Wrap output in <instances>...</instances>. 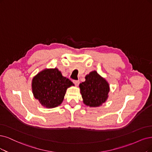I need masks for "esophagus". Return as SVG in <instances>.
Masks as SVG:
<instances>
[{
  "instance_id": "obj_1",
  "label": "esophagus",
  "mask_w": 152,
  "mask_h": 152,
  "mask_svg": "<svg viewBox=\"0 0 152 152\" xmlns=\"http://www.w3.org/2000/svg\"><path fill=\"white\" fill-rule=\"evenodd\" d=\"M72 82L74 83V84L76 86L79 85V84H80V81H78V80H74Z\"/></svg>"
}]
</instances>
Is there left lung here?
Wrapping results in <instances>:
<instances>
[{"mask_svg":"<svg viewBox=\"0 0 152 152\" xmlns=\"http://www.w3.org/2000/svg\"><path fill=\"white\" fill-rule=\"evenodd\" d=\"M85 81L80 84L83 103L89 107H99L108 98L110 85L104 77L96 71L85 76Z\"/></svg>","mask_w":152,"mask_h":152,"instance_id":"1","label":"left lung"}]
</instances>
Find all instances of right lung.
<instances>
[{"mask_svg":"<svg viewBox=\"0 0 152 152\" xmlns=\"http://www.w3.org/2000/svg\"><path fill=\"white\" fill-rule=\"evenodd\" d=\"M72 85V82L55 67L44 69L33 77L32 91L34 96L44 107L53 108L62 103L66 89Z\"/></svg>","mask_w":152,"mask_h":152,"instance_id":"right-lung-1","label":"right lung"}]
</instances>
